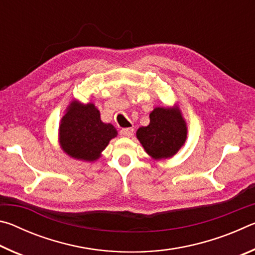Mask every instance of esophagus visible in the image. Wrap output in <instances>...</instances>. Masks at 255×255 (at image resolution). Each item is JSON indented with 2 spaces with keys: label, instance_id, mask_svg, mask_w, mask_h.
I'll return each mask as SVG.
<instances>
[{
  "label": "esophagus",
  "instance_id": "34e87169",
  "mask_svg": "<svg viewBox=\"0 0 255 255\" xmlns=\"http://www.w3.org/2000/svg\"><path fill=\"white\" fill-rule=\"evenodd\" d=\"M133 132V129L132 128H123L122 130H120V135L125 136V137H130Z\"/></svg>",
  "mask_w": 255,
  "mask_h": 255
}]
</instances>
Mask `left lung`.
I'll return each instance as SVG.
<instances>
[{
  "label": "left lung",
  "mask_w": 255,
  "mask_h": 255,
  "mask_svg": "<svg viewBox=\"0 0 255 255\" xmlns=\"http://www.w3.org/2000/svg\"><path fill=\"white\" fill-rule=\"evenodd\" d=\"M137 138L153 158H167L184 144L187 126L179 111L155 108L149 115V125L138 129Z\"/></svg>",
  "instance_id": "obj_1"
}]
</instances>
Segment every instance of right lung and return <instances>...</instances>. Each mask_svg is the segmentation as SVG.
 <instances>
[{"instance_id": "add662e5", "label": "right lung", "mask_w": 255, "mask_h": 255, "mask_svg": "<svg viewBox=\"0 0 255 255\" xmlns=\"http://www.w3.org/2000/svg\"><path fill=\"white\" fill-rule=\"evenodd\" d=\"M117 130L111 124H103L100 112L92 103L72 102L59 126V141L70 156L96 161Z\"/></svg>"}]
</instances>
